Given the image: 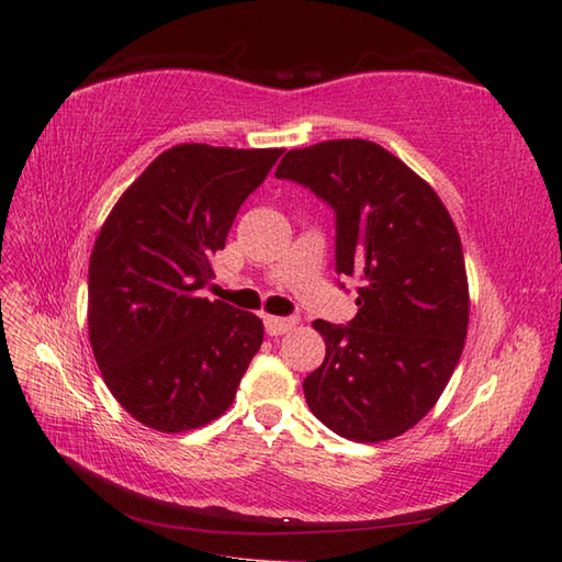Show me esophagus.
<instances>
[{
  "mask_svg": "<svg viewBox=\"0 0 562 562\" xmlns=\"http://www.w3.org/2000/svg\"><path fill=\"white\" fill-rule=\"evenodd\" d=\"M296 326L294 318H282V316H266V333L268 336H284V333Z\"/></svg>",
  "mask_w": 562,
  "mask_h": 562,
  "instance_id": "34e87169",
  "label": "esophagus"
}]
</instances>
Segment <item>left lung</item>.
<instances>
[{
  "label": "left lung",
  "instance_id": "left-lung-1",
  "mask_svg": "<svg viewBox=\"0 0 562 562\" xmlns=\"http://www.w3.org/2000/svg\"><path fill=\"white\" fill-rule=\"evenodd\" d=\"M274 176L336 210V270L362 282L348 326L314 321L326 360L304 379L308 408L345 439L398 437L463 352L471 302L457 226L432 186L369 139L292 149Z\"/></svg>",
  "mask_w": 562,
  "mask_h": 562
}]
</instances>
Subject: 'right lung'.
I'll return each mask as SVG.
<instances>
[{
    "mask_svg": "<svg viewBox=\"0 0 562 562\" xmlns=\"http://www.w3.org/2000/svg\"><path fill=\"white\" fill-rule=\"evenodd\" d=\"M284 149L176 145L115 202L89 260V340L115 401L159 432L229 408L262 321L200 296L238 207Z\"/></svg>",
    "mask_w": 562,
    "mask_h": 562,
    "instance_id": "1",
    "label": "right lung"
}]
</instances>
